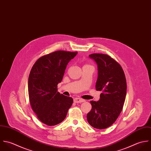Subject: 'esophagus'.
<instances>
[{"instance_id":"1","label":"esophagus","mask_w":151,"mask_h":151,"mask_svg":"<svg viewBox=\"0 0 151 151\" xmlns=\"http://www.w3.org/2000/svg\"><path fill=\"white\" fill-rule=\"evenodd\" d=\"M73 101L75 103H82V102H84L85 100L83 99H81V98H78V97H76L73 99Z\"/></svg>"}]
</instances>
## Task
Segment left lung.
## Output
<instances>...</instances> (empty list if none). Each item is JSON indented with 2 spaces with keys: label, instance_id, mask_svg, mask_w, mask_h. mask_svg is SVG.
I'll return each instance as SVG.
<instances>
[{
  "label": "left lung",
  "instance_id": "left-lung-1",
  "mask_svg": "<svg viewBox=\"0 0 151 151\" xmlns=\"http://www.w3.org/2000/svg\"><path fill=\"white\" fill-rule=\"evenodd\" d=\"M89 56L97 65L96 89L101 93L99 101H91L87 120L93 127L104 129L116 121L123 108L127 93L125 76L120 65L109 55L92 54Z\"/></svg>",
  "mask_w": 151,
  "mask_h": 151
}]
</instances>
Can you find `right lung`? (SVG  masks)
Instances as JSON below:
<instances>
[{"mask_svg": "<svg viewBox=\"0 0 151 151\" xmlns=\"http://www.w3.org/2000/svg\"><path fill=\"white\" fill-rule=\"evenodd\" d=\"M78 52L57 51L43 55L33 65L28 91L31 108L42 123L53 126L64 120L73 99L58 91L68 62Z\"/></svg>", "mask_w": 151, "mask_h": 151, "instance_id": "right-lung-1", "label": "right lung"}]
</instances>
